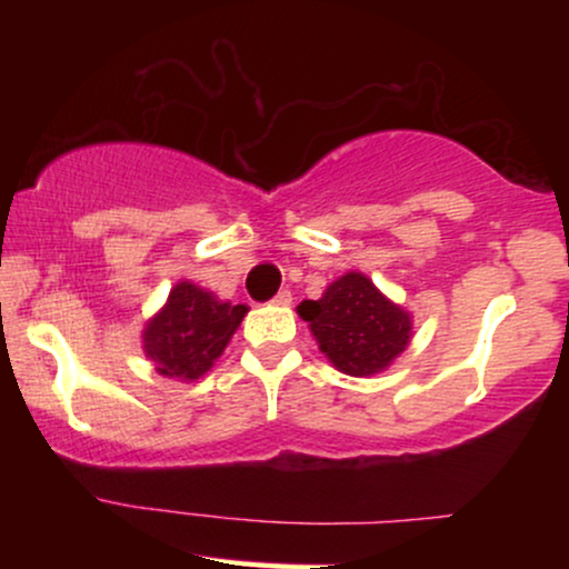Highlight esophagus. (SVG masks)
I'll use <instances>...</instances> for the list:
<instances>
[{"label": "esophagus", "mask_w": 569, "mask_h": 569, "mask_svg": "<svg viewBox=\"0 0 569 569\" xmlns=\"http://www.w3.org/2000/svg\"><path fill=\"white\" fill-rule=\"evenodd\" d=\"M291 291L289 289H283V291H278L276 297H272V305H280V307H289L291 305Z\"/></svg>", "instance_id": "obj_1"}]
</instances>
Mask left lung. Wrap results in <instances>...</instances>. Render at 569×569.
<instances>
[{"label":"left lung","instance_id":"obj_1","mask_svg":"<svg viewBox=\"0 0 569 569\" xmlns=\"http://www.w3.org/2000/svg\"><path fill=\"white\" fill-rule=\"evenodd\" d=\"M297 310L329 361L352 377L388 367L411 335L407 312L388 302L361 272L335 280L318 302L305 299Z\"/></svg>","mask_w":569,"mask_h":569}]
</instances>
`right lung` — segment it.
<instances>
[{"instance_id":"right-lung-1","label":"right lung","mask_w":569,"mask_h":569,"mask_svg":"<svg viewBox=\"0 0 569 569\" xmlns=\"http://www.w3.org/2000/svg\"><path fill=\"white\" fill-rule=\"evenodd\" d=\"M246 312V305L219 302L184 280L143 329V350L160 375L198 380L224 352Z\"/></svg>"}]
</instances>
